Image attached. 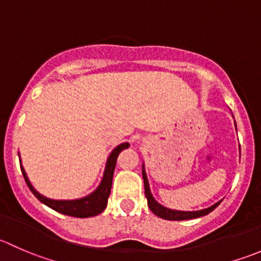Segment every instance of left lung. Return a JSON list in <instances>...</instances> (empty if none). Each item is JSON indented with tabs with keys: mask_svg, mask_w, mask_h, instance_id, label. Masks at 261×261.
Listing matches in <instances>:
<instances>
[{
	"mask_svg": "<svg viewBox=\"0 0 261 261\" xmlns=\"http://www.w3.org/2000/svg\"><path fill=\"white\" fill-rule=\"evenodd\" d=\"M143 178H144V187H145V196L147 199V206H149V208L151 210L152 213H155L158 217L164 218V220L183 221V220H192V218L202 217V216H206V215H208L210 212H212L213 210H215L216 207L221 203V201H220V202H217V203L213 204V206L208 207V208L201 210V211L184 212V211H174V210H169V208H167V207L162 206L160 203H158V202L154 199V197L151 196V192H150L149 181H147L144 165H143Z\"/></svg>",
	"mask_w": 261,
	"mask_h": 261,
	"instance_id": "obj_1",
	"label": "left lung"
}]
</instances>
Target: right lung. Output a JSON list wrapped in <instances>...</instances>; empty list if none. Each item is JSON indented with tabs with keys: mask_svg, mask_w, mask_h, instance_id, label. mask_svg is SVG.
Instances as JSON below:
<instances>
[{
	"mask_svg": "<svg viewBox=\"0 0 261 261\" xmlns=\"http://www.w3.org/2000/svg\"><path fill=\"white\" fill-rule=\"evenodd\" d=\"M127 147L128 143H123L121 144V145L115 147L114 151L111 152V155H110L109 159H107L103 178H102V181L98 186V188H97L93 193H91L89 196L81 199H73V201H57V199L46 198V197H44L43 194H40L39 192H36L35 189H34V187L31 186L30 180H29L28 175H26L25 173V169H23L20 162L21 172H22L23 178H25V181L26 184H28L29 188H30V191L33 192L34 196H35L41 203L50 207V208H53L54 211L63 213V215L72 216V217H92V216L98 215V213H101L105 208H106L107 201H109L110 193H111L112 178H114L116 160H117L118 154H120L123 149H127Z\"/></svg>",
	"mask_w": 261,
	"mask_h": 261,
	"instance_id": "1",
	"label": "right lung"
}]
</instances>
